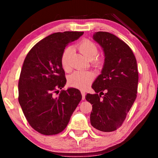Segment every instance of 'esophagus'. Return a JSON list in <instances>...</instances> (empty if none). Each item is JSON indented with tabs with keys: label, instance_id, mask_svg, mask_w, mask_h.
<instances>
[{
	"label": "esophagus",
	"instance_id": "34e87169",
	"mask_svg": "<svg viewBox=\"0 0 158 158\" xmlns=\"http://www.w3.org/2000/svg\"><path fill=\"white\" fill-rule=\"evenodd\" d=\"M81 94H82V99L84 100L85 98V92L83 90H81Z\"/></svg>",
	"mask_w": 158,
	"mask_h": 158
}]
</instances>
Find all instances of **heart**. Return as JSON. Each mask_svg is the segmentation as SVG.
Wrapping results in <instances>:
<instances>
[{
  "label": "heart",
  "instance_id": "heart-1",
  "mask_svg": "<svg viewBox=\"0 0 158 158\" xmlns=\"http://www.w3.org/2000/svg\"><path fill=\"white\" fill-rule=\"evenodd\" d=\"M79 51L83 54L84 57L88 60H93V64L95 65H99L101 60L95 58L98 53V49L96 44L89 40H84L77 45ZM73 53L72 47H67L63 51L61 56V64L62 68L65 71L70 70V56ZM94 78V75L91 72H81L76 71L70 75L68 78L69 85L72 87L85 89L92 83Z\"/></svg>",
  "mask_w": 158,
  "mask_h": 158
}]
</instances>
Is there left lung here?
I'll list each match as a JSON object with an SVG mask.
<instances>
[{
	"label": "left lung",
	"instance_id": "8db88e82",
	"mask_svg": "<svg viewBox=\"0 0 158 158\" xmlns=\"http://www.w3.org/2000/svg\"><path fill=\"white\" fill-rule=\"evenodd\" d=\"M93 39L101 47L105 59L101 74L92 85L96 94H88L85 99L92 104V126L110 132L122 126L137 98V60L130 47L114 34L95 32Z\"/></svg>",
	"mask_w": 158,
	"mask_h": 158
}]
</instances>
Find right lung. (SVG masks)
Here are the masks:
<instances>
[{"mask_svg":"<svg viewBox=\"0 0 158 158\" xmlns=\"http://www.w3.org/2000/svg\"><path fill=\"white\" fill-rule=\"evenodd\" d=\"M83 31L50 34L27 54L19 81V102L31 127L45 135L59 134L66 128L81 101L78 89L62 90L66 84L61 56L69 43ZM60 94L57 96L55 94Z\"/></svg>","mask_w":158,"mask_h":158,"instance_id":"1","label":"right lung"}]
</instances>
